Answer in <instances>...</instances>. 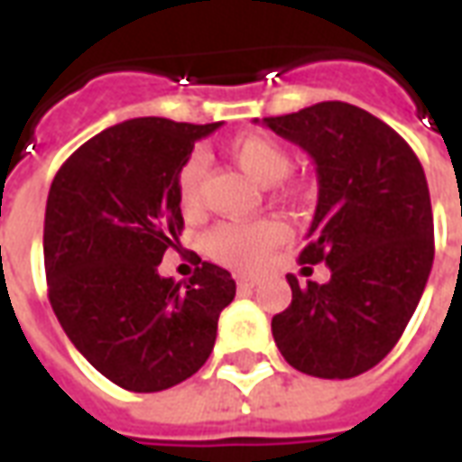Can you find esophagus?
Segmentation results:
<instances>
[{
  "instance_id": "obj_1",
  "label": "esophagus",
  "mask_w": 462,
  "mask_h": 462,
  "mask_svg": "<svg viewBox=\"0 0 462 462\" xmlns=\"http://www.w3.org/2000/svg\"><path fill=\"white\" fill-rule=\"evenodd\" d=\"M235 282H237V286H240L242 291H245V289H254V286H257L259 276H254V274H235Z\"/></svg>"
}]
</instances>
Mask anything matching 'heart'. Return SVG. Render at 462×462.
<instances>
[{
  "label": "heart",
  "mask_w": 462,
  "mask_h": 462,
  "mask_svg": "<svg viewBox=\"0 0 462 462\" xmlns=\"http://www.w3.org/2000/svg\"><path fill=\"white\" fill-rule=\"evenodd\" d=\"M230 159L249 179H254L262 186L282 180L291 169V159L283 152V146L264 134L237 136L230 144ZM200 180H203V166L198 159H188L176 176V193L183 210H193L198 205ZM283 235L286 230L279 220L222 222L208 235V252L222 264L249 269L259 264L266 252L283 240Z\"/></svg>",
  "instance_id": "obj_1"
}]
</instances>
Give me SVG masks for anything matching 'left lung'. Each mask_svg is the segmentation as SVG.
I'll use <instances>...</instances> for the list:
<instances>
[{"mask_svg":"<svg viewBox=\"0 0 462 462\" xmlns=\"http://www.w3.org/2000/svg\"><path fill=\"white\" fill-rule=\"evenodd\" d=\"M262 125L316 163L318 205L299 259L330 269L326 283L286 276L291 306L272 318L274 343L303 374L357 377L402 337L431 274L421 163L392 126L347 102H318Z\"/></svg>","mask_w":462,"mask_h":462,"instance_id":"1","label":"left lung"}]
</instances>
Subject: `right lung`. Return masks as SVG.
I'll list each match as a JSON object with an SVG mask.
<instances>
[{
  "instance_id": "1",
  "label": "right lung",
  "mask_w": 462,
  "mask_h": 462,
  "mask_svg": "<svg viewBox=\"0 0 462 462\" xmlns=\"http://www.w3.org/2000/svg\"><path fill=\"white\" fill-rule=\"evenodd\" d=\"M220 125L126 119L88 139L51 183L43 264L53 313L78 353L129 392L196 374L235 299L230 272L210 262L186 286L159 274L163 252L180 245L179 169Z\"/></svg>"
}]
</instances>
